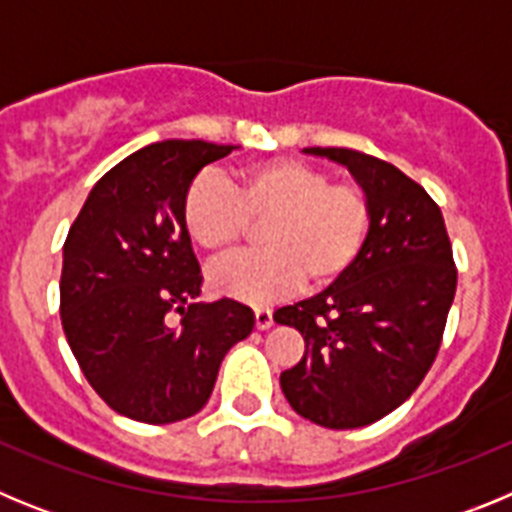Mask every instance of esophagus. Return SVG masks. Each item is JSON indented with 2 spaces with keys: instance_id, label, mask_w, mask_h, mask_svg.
<instances>
[{
  "instance_id": "1",
  "label": "esophagus",
  "mask_w": 512,
  "mask_h": 512,
  "mask_svg": "<svg viewBox=\"0 0 512 512\" xmlns=\"http://www.w3.org/2000/svg\"><path fill=\"white\" fill-rule=\"evenodd\" d=\"M253 318H256V328L259 330H266L274 325V315H271L269 307H256V310H253Z\"/></svg>"
}]
</instances>
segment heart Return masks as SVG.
<instances>
[{
    "label": "heart",
    "instance_id": "1",
    "mask_svg": "<svg viewBox=\"0 0 512 512\" xmlns=\"http://www.w3.org/2000/svg\"><path fill=\"white\" fill-rule=\"evenodd\" d=\"M182 223L202 251L228 256L259 230L261 253L235 256L210 271L217 295L248 305L287 297L305 284L325 289L348 277L374 230L372 197L356 182L300 158H269L238 171L233 187L202 171L182 197Z\"/></svg>",
    "mask_w": 512,
    "mask_h": 512
}]
</instances>
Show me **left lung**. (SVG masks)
Masks as SVG:
<instances>
[{
	"mask_svg": "<svg viewBox=\"0 0 512 512\" xmlns=\"http://www.w3.org/2000/svg\"><path fill=\"white\" fill-rule=\"evenodd\" d=\"M346 166L369 192L374 230L354 271L310 300L274 312L305 338L282 372L297 415L323 428H361L408 400L441 346L456 266L441 207L382 158L351 148H305Z\"/></svg>",
	"mask_w": 512,
	"mask_h": 512,
	"instance_id": "obj_1",
	"label": "left lung"
}]
</instances>
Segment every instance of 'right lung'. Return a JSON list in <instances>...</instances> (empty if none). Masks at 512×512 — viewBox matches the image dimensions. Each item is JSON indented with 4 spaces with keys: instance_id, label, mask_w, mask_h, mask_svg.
Wrapping results in <instances>:
<instances>
[{
    "instance_id": "add662e5",
    "label": "right lung",
    "mask_w": 512,
    "mask_h": 512,
    "mask_svg": "<svg viewBox=\"0 0 512 512\" xmlns=\"http://www.w3.org/2000/svg\"><path fill=\"white\" fill-rule=\"evenodd\" d=\"M233 146L161 140L94 184L63 243L61 323L94 392L140 423H176L210 400L230 346L251 336L241 302H194L202 271L182 197ZM180 320H175V315Z\"/></svg>"
}]
</instances>
